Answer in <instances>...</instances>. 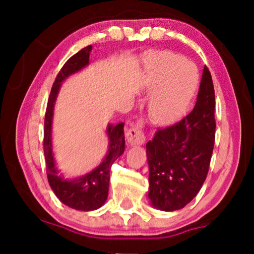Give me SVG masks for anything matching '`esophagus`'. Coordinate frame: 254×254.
<instances>
[{
  "label": "esophagus",
  "mask_w": 254,
  "mask_h": 254,
  "mask_svg": "<svg viewBox=\"0 0 254 254\" xmlns=\"http://www.w3.org/2000/svg\"><path fill=\"white\" fill-rule=\"evenodd\" d=\"M142 121H137L136 124L131 125V127L127 130L126 133V138L128 143L131 145L136 144H143L145 141V136L143 133V129H142Z\"/></svg>",
  "instance_id": "1"
}]
</instances>
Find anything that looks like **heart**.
<instances>
[{
	"mask_svg": "<svg viewBox=\"0 0 254 254\" xmlns=\"http://www.w3.org/2000/svg\"><path fill=\"white\" fill-rule=\"evenodd\" d=\"M145 70L148 86L156 89L149 102V116L155 123H171L187 109L196 91V65L183 55L162 52L147 59Z\"/></svg>",
	"mask_w": 254,
	"mask_h": 254,
	"instance_id": "heart-1",
	"label": "heart"
}]
</instances>
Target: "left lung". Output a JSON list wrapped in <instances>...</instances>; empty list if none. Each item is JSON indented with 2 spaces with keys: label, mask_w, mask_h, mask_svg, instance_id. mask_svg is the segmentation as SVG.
Returning <instances> with one entry per match:
<instances>
[{
  "label": "left lung",
  "mask_w": 254,
  "mask_h": 254,
  "mask_svg": "<svg viewBox=\"0 0 254 254\" xmlns=\"http://www.w3.org/2000/svg\"><path fill=\"white\" fill-rule=\"evenodd\" d=\"M215 91L209 69L203 68L192 112L159 128L147 145L149 193L159 210L182 209L199 193L209 170L215 143Z\"/></svg>",
  "instance_id": "left-lung-1"
}]
</instances>
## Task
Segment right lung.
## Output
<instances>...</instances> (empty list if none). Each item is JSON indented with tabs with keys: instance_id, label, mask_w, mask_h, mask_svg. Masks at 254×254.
<instances>
[{
	"instance_id": "1",
	"label": "right lung",
	"mask_w": 254,
	"mask_h": 254,
	"mask_svg": "<svg viewBox=\"0 0 254 254\" xmlns=\"http://www.w3.org/2000/svg\"><path fill=\"white\" fill-rule=\"evenodd\" d=\"M91 50V45L82 48L81 51L72 55L59 71L52 86L50 98H48L44 128V155L45 161H46L47 179L51 189L53 190L58 199L65 206L83 211L98 209L105 203L109 195L111 166L119 156L124 154L125 150V124L119 123L117 126L109 125L106 130L110 138L109 152L104 161L95 170L81 178L68 180L64 179L59 175L57 165H55L53 150H52V119H53L54 103L57 100L61 83L68 76L75 74L89 64Z\"/></svg>"
}]
</instances>
